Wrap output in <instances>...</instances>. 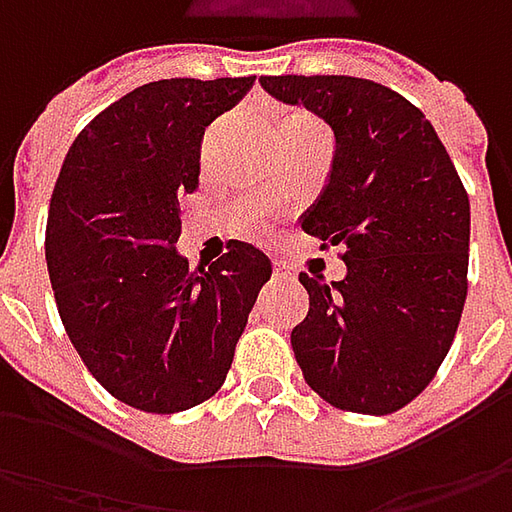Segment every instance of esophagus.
I'll list each match as a JSON object with an SVG mask.
<instances>
[{
    "label": "esophagus",
    "instance_id": "esophagus-1",
    "mask_svg": "<svg viewBox=\"0 0 512 512\" xmlns=\"http://www.w3.org/2000/svg\"><path fill=\"white\" fill-rule=\"evenodd\" d=\"M273 279L287 282V279H293V273H290V267L282 265V262H273Z\"/></svg>",
    "mask_w": 512,
    "mask_h": 512
}]
</instances>
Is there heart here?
<instances>
[{
  "instance_id": "heart-1",
  "label": "heart",
  "mask_w": 512,
  "mask_h": 512,
  "mask_svg": "<svg viewBox=\"0 0 512 512\" xmlns=\"http://www.w3.org/2000/svg\"><path fill=\"white\" fill-rule=\"evenodd\" d=\"M293 128H319V122H316L310 113L290 110V113H285V119H282V130H293Z\"/></svg>"
}]
</instances>
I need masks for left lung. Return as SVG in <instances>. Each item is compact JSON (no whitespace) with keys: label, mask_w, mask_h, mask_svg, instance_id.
<instances>
[{"label":"left lung","mask_w":512,"mask_h":512,"mask_svg":"<svg viewBox=\"0 0 512 512\" xmlns=\"http://www.w3.org/2000/svg\"><path fill=\"white\" fill-rule=\"evenodd\" d=\"M336 139L302 230L344 247L342 282L299 273L310 296L290 344L327 404L387 416L444 362L467 296L470 199L442 139L396 90L356 76H262Z\"/></svg>","instance_id":"left-lung-1"}]
</instances>
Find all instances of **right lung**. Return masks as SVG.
Listing matches in <instances>:
<instances>
[{
  "label": "right lung",
  "mask_w": 512,
  "mask_h": 512,
  "mask_svg": "<svg viewBox=\"0 0 512 512\" xmlns=\"http://www.w3.org/2000/svg\"><path fill=\"white\" fill-rule=\"evenodd\" d=\"M253 82L159 79L130 90L90 119L59 170L45 233L56 307L93 379L136 410L207 402L273 273L247 242L193 273L176 250L205 128Z\"/></svg>",
  "instance_id": "add662e5"
}]
</instances>
